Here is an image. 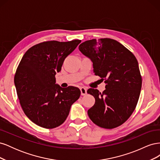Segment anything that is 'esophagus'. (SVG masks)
Here are the masks:
<instances>
[{
    "label": "esophagus",
    "mask_w": 160,
    "mask_h": 160,
    "mask_svg": "<svg viewBox=\"0 0 160 160\" xmlns=\"http://www.w3.org/2000/svg\"><path fill=\"white\" fill-rule=\"evenodd\" d=\"M80 91L81 95H85L87 94V89L84 88V87H81V88H80Z\"/></svg>",
    "instance_id": "esophagus-1"
}]
</instances>
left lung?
Instances as JSON below:
<instances>
[{
	"label": "left lung",
	"mask_w": 160,
	"mask_h": 160,
	"mask_svg": "<svg viewBox=\"0 0 160 160\" xmlns=\"http://www.w3.org/2000/svg\"><path fill=\"white\" fill-rule=\"evenodd\" d=\"M79 49L93 62L95 74L105 80L102 93L98 89L88 90L95 99L88 111L89 118L103 128L119 126L133 112L142 89L136 58L120 42L107 38L86 41Z\"/></svg>",
	"instance_id": "1"
}]
</instances>
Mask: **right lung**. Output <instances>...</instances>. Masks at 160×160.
Here are the masks:
<instances>
[{"label":"right lung","instance_id":"1","mask_svg":"<svg viewBox=\"0 0 160 160\" xmlns=\"http://www.w3.org/2000/svg\"><path fill=\"white\" fill-rule=\"evenodd\" d=\"M81 41H51L34 45L17 67L14 81L18 98L25 115L38 126H59L66 120L71 105L79 98V88H61L56 83L55 75Z\"/></svg>","mask_w":160,"mask_h":160}]
</instances>
